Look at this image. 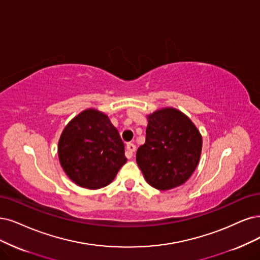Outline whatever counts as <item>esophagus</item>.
Masks as SVG:
<instances>
[{
    "label": "esophagus",
    "mask_w": 260,
    "mask_h": 260,
    "mask_svg": "<svg viewBox=\"0 0 260 260\" xmlns=\"http://www.w3.org/2000/svg\"><path fill=\"white\" fill-rule=\"evenodd\" d=\"M136 151V146L134 143H127L126 145V151H125V156L127 158H132L133 153Z\"/></svg>",
    "instance_id": "34e87169"
}]
</instances>
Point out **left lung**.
Listing matches in <instances>:
<instances>
[{
    "label": "left lung",
    "mask_w": 260,
    "mask_h": 260,
    "mask_svg": "<svg viewBox=\"0 0 260 260\" xmlns=\"http://www.w3.org/2000/svg\"><path fill=\"white\" fill-rule=\"evenodd\" d=\"M147 117L146 142L136 154L143 177L159 190L184 184L200 159V132L186 114L172 107L155 110Z\"/></svg>",
    "instance_id": "left-lung-1"
}]
</instances>
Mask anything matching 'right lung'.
Instances as JSON below:
<instances>
[{"mask_svg":"<svg viewBox=\"0 0 260 260\" xmlns=\"http://www.w3.org/2000/svg\"><path fill=\"white\" fill-rule=\"evenodd\" d=\"M57 155L66 176L88 189L107 186L126 162L124 143L108 115L88 108L64 127Z\"/></svg>","mask_w":260,"mask_h":260,"instance_id":"right-lung-1","label":"right lung"}]
</instances>
